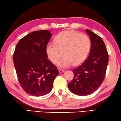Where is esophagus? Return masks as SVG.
<instances>
[{
    "mask_svg": "<svg viewBox=\"0 0 121 121\" xmlns=\"http://www.w3.org/2000/svg\"><path fill=\"white\" fill-rule=\"evenodd\" d=\"M59 73H63V72H64L65 71H64V69H59Z\"/></svg>",
    "mask_w": 121,
    "mask_h": 121,
    "instance_id": "esophagus-1",
    "label": "esophagus"
}]
</instances>
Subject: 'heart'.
Here are the masks:
<instances>
[{"mask_svg":"<svg viewBox=\"0 0 121 121\" xmlns=\"http://www.w3.org/2000/svg\"><path fill=\"white\" fill-rule=\"evenodd\" d=\"M91 48V41L86 35L74 31H63L56 36L55 42H50L46 47V52L50 60L58 65L65 68L78 65L86 59Z\"/></svg>","mask_w":121,"mask_h":121,"instance_id":"b5f03b06","label":"heart"}]
</instances>
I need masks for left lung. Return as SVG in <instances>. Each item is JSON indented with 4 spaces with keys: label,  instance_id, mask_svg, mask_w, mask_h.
Wrapping results in <instances>:
<instances>
[{
    "label": "left lung",
    "instance_id": "left-lung-1",
    "mask_svg": "<svg viewBox=\"0 0 121 121\" xmlns=\"http://www.w3.org/2000/svg\"><path fill=\"white\" fill-rule=\"evenodd\" d=\"M86 31L91 42L89 56L80 65L73 69L74 78L68 84L70 91L80 96L92 94L102 85L109 61L102 39L88 29Z\"/></svg>",
    "mask_w": 121,
    "mask_h": 121
}]
</instances>
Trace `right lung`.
<instances>
[{
    "label": "right lung",
    "instance_id": "right-lung-1",
    "mask_svg": "<svg viewBox=\"0 0 121 121\" xmlns=\"http://www.w3.org/2000/svg\"><path fill=\"white\" fill-rule=\"evenodd\" d=\"M52 34L46 30L33 31L21 39L13 54L19 83L27 93L41 96L51 91L57 67L48 59L46 47Z\"/></svg>",
    "mask_w": 121,
    "mask_h": 121
}]
</instances>
